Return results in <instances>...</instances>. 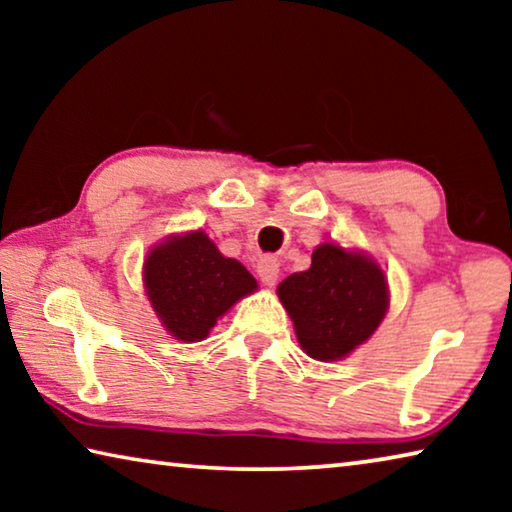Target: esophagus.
Returning a JSON list of instances; mask_svg holds the SVG:
<instances>
[{"instance_id":"esophagus-1","label":"esophagus","mask_w":512,"mask_h":512,"mask_svg":"<svg viewBox=\"0 0 512 512\" xmlns=\"http://www.w3.org/2000/svg\"><path fill=\"white\" fill-rule=\"evenodd\" d=\"M257 273L262 277V282L275 284L277 275H280V262H277L275 257H262L257 262Z\"/></svg>"}]
</instances>
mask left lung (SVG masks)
I'll return each mask as SVG.
<instances>
[{
  "instance_id": "1",
  "label": "left lung",
  "mask_w": 512,
  "mask_h": 512,
  "mask_svg": "<svg viewBox=\"0 0 512 512\" xmlns=\"http://www.w3.org/2000/svg\"><path fill=\"white\" fill-rule=\"evenodd\" d=\"M296 327L298 343L311 359L336 361L368 341L388 309L384 271L372 259L323 244L305 273L277 287Z\"/></svg>"
}]
</instances>
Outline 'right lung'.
Wrapping results in <instances>:
<instances>
[{
    "label": "right lung",
    "mask_w": 512,
    "mask_h": 512,
    "mask_svg": "<svg viewBox=\"0 0 512 512\" xmlns=\"http://www.w3.org/2000/svg\"><path fill=\"white\" fill-rule=\"evenodd\" d=\"M144 284L162 325L185 343L203 341L216 318L257 289L255 277L201 230L155 246L144 262Z\"/></svg>",
    "instance_id": "add662e5"
}]
</instances>
